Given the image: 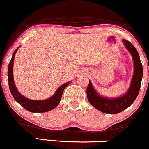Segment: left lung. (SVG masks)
I'll use <instances>...</instances> for the list:
<instances>
[{"instance_id": "obj_1", "label": "left lung", "mask_w": 149, "mask_h": 149, "mask_svg": "<svg viewBox=\"0 0 149 149\" xmlns=\"http://www.w3.org/2000/svg\"><path fill=\"white\" fill-rule=\"evenodd\" d=\"M124 45L132 55L134 61V71L131 81L130 87L124 95L115 98H107L101 96L95 90L92 83L89 81L87 88L88 101L95 109L106 114H117L125 110L134 102L139 93L143 76V67L138 52L131 42L123 40Z\"/></svg>"}]
</instances>
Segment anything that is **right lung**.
Wrapping results in <instances>:
<instances>
[{"mask_svg":"<svg viewBox=\"0 0 149 149\" xmlns=\"http://www.w3.org/2000/svg\"><path fill=\"white\" fill-rule=\"evenodd\" d=\"M18 48L16 49V50L13 52L12 55V58H11L10 62L8 65V84H9L10 91L13 97L15 100V101H17L21 106H22L24 109H27L29 112H46L52 110V109L55 108L60 102L63 90L71 83V81L64 83L60 86L57 89L54 95L49 99L43 100H30L20 94V93L17 91V88L15 87L13 79V68L14 58Z\"/></svg>","mask_w":149,"mask_h":149,"instance_id":"1","label":"right lung"}]
</instances>
